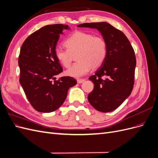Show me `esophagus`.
<instances>
[{
	"mask_svg": "<svg viewBox=\"0 0 158 158\" xmlns=\"http://www.w3.org/2000/svg\"><path fill=\"white\" fill-rule=\"evenodd\" d=\"M85 81L84 79H77V82L78 84H82Z\"/></svg>",
	"mask_w": 158,
	"mask_h": 158,
	"instance_id": "esophagus-1",
	"label": "esophagus"
}]
</instances>
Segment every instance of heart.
Masks as SVG:
<instances>
[{"mask_svg": "<svg viewBox=\"0 0 158 158\" xmlns=\"http://www.w3.org/2000/svg\"><path fill=\"white\" fill-rule=\"evenodd\" d=\"M67 50L57 48L55 57L59 63L68 68L70 66L73 56L77 52L76 60L66 73L72 77H81L92 69L101 65L107 54L106 40L101 35H94L92 33L76 31L70 35L64 41Z\"/></svg>", "mask_w": 158, "mask_h": 158, "instance_id": "obj_1", "label": "heart"}]
</instances>
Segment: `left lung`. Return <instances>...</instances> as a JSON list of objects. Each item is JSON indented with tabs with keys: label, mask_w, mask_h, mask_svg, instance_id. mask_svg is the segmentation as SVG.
Listing matches in <instances>:
<instances>
[{
	"label": "left lung",
	"mask_w": 158,
	"mask_h": 158,
	"mask_svg": "<svg viewBox=\"0 0 158 158\" xmlns=\"http://www.w3.org/2000/svg\"><path fill=\"white\" fill-rule=\"evenodd\" d=\"M78 27L95 28L107 41L106 59L89 80L94 84L89 103L98 111L111 112L130 95L135 83V52L123 32L107 22L84 23Z\"/></svg>",
	"instance_id": "left-lung-1"
}]
</instances>
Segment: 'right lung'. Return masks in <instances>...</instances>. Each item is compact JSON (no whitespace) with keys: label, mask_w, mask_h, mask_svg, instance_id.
<instances>
[{"label":"right lung","mask_w":158,"mask_h":158,"mask_svg":"<svg viewBox=\"0 0 158 158\" xmlns=\"http://www.w3.org/2000/svg\"><path fill=\"white\" fill-rule=\"evenodd\" d=\"M64 30L70 27L59 23L45 26L28 36L21 47L19 80L28 101L39 112L55 111L65 101L69 89L77 83L70 76L55 78L63 70L55 52Z\"/></svg>","instance_id":"right-lung-1"}]
</instances>
